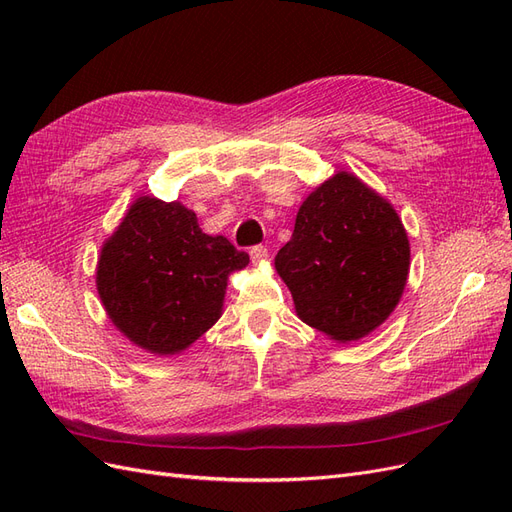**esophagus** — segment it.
<instances>
[{
    "label": "esophagus",
    "mask_w": 512,
    "mask_h": 512,
    "mask_svg": "<svg viewBox=\"0 0 512 512\" xmlns=\"http://www.w3.org/2000/svg\"><path fill=\"white\" fill-rule=\"evenodd\" d=\"M250 258L254 265H262V262H267V258H269V250L265 245H254L250 250Z\"/></svg>",
    "instance_id": "obj_1"
}]
</instances>
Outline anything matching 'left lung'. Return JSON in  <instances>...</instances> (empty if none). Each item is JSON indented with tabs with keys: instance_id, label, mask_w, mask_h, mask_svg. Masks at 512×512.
I'll use <instances>...</instances> for the list:
<instances>
[{
	"instance_id": "obj_1",
	"label": "left lung",
	"mask_w": 512,
	"mask_h": 512,
	"mask_svg": "<svg viewBox=\"0 0 512 512\" xmlns=\"http://www.w3.org/2000/svg\"><path fill=\"white\" fill-rule=\"evenodd\" d=\"M275 269L297 316L346 344L391 316L406 288L410 243L389 200L342 170L303 200Z\"/></svg>"
}]
</instances>
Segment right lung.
Listing matches in <instances>:
<instances>
[{"label": "right lung", "instance_id": "1", "mask_svg": "<svg viewBox=\"0 0 512 512\" xmlns=\"http://www.w3.org/2000/svg\"><path fill=\"white\" fill-rule=\"evenodd\" d=\"M250 256L226 237L205 235L181 203L141 196L106 239L96 284L102 305L130 342L177 354L222 316L228 273Z\"/></svg>", "mask_w": 512, "mask_h": 512}]
</instances>
